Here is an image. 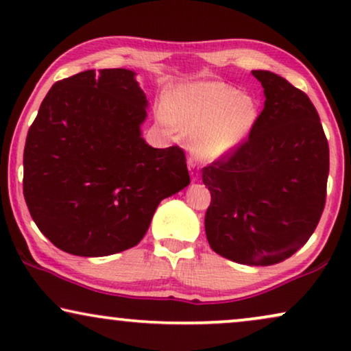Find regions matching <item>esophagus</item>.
Segmentation results:
<instances>
[{"instance_id":"obj_1","label":"esophagus","mask_w":351,"mask_h":351,"mask_svg":"<svg viewBox=\"0 0 351 351\" xmlns=\"http://www.w3.org/2000/svg\"><path fill=\"white\" fill-rule=\"evenodd\" d=\"M189 169H190V174H191V180H198L199 167L193 160H191V158L189 160Z\"/></svg>"}]
</instances>
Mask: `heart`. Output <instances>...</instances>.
I'll return each mask as SVG.
<instances>
[{
	"instance_id": "b5f03b06",
	"label": "heart",
	"mask_w": 351,
	"mask_h": 351,
	"mask_svg": "<svg viewBox=\"0 0 351 351\" xmlns=\"http://www.w3.org/2000/svg\"><path fill=\"white\" fill-rule=\"evenodd\" d=\"M167 118L190 134L189 148L198 160H219L241 145L252 131L257 104L222 81L182 86L167 104Z\"/></svg>"
}]
</instances>
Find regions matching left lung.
<instances>
[{"instance_id":"left-lung-1","label":"left lung","mask_w":351,"mask_h":351,"mask_svg":"<svg viewBox=\"0 0 351 351\" xmlns=\"http://www.w3.org/2000/svg\"><path fill=\"white\" fill-rule=\"evenodd\" d=\"M265 104L246 141L203 167L210 191L204 228L228 261L265 267L308 241L326 203L329 145L308 95L267 70H252Z\"/></svg>"}]
</instances>
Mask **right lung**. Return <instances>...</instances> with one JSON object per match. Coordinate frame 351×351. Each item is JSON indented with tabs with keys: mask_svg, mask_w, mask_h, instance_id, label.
<instances>
[{
	"mask_svg": "<svg viewBox=\"0 0 351 351\" xmlns=\"http://www.w3.org/2000/svg\"><path fill=\"white\" fill-rule=\"evenodd\" d=\"M147 97L126 69L86 70L49 89L23 150V196L62 251L104 257L145 237L158 204L190 184L179 147L142 137Z\"/></svg>",
	"mask_w": 351,
	"mask_h": 351,
	"instance_id": "add662e5",
	"label": "right lung"
}]
</instances>
